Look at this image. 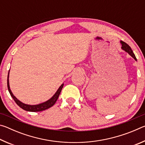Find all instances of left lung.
Wrapping results in <instances>:
<instances>
[{
  "mask_svg": "<svg viewBox=\"0 0 145 145\" xmlns=\"http://www.w3.org/2000/svg\"><path fill=\"white\" fill-rule=\"evenodd\" d=\"M120 43H121V49L125 51L126 52H127L131 56V57H133L135 60L137 61V59L136 57V56H135L133 52V51L131 48V46H130L128 44H127L125 42H124V41H120Z\"/></svg>",
  "mask_w": 145,
  "mask_h": 145,
  "instance_id": "1",
  "label": "left lung"
}]
</instances>
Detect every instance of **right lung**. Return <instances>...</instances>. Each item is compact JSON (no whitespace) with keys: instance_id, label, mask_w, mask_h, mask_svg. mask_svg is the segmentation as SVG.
<instances>
[{"instance_id":"add662e5","label":"right lung","mask_w":145,"mask_h":145,"mask_svg":"<svg viewBox=\"0 0 145 145\" xmlns=\"http://www.w3.org/2000/svg\"><path fill=\"white\" fill-rule=\"evenodd\" d=\"M9 70L8 75L7 84H8V89L9 93H10L11 97L13 98V100H14V102L16 103V104L18 105L20 107H21L22 109L25 110V111H29V112L42 111H44V110L47 109H48V108H50L52 106H53V105L55 104L56 101H57V100L58 99L61 90H62V88L64 86V83H63V84L60 86L59 88H58V89L57 90V91L55 93V94L50 99H48V100H46V101H45V102L40 103V104H36V105L26 104H24V103H23V102H22L21 101H20V100L13 94V93H12L11 90L10 89V86H9Z\"/></svg>"}]
</instances>
